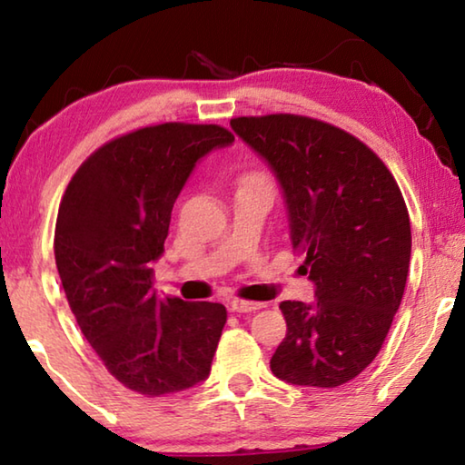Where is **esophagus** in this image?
Here are the masks:
<instances>
[{
    "mask_svg": "<svg viewBox=\"0 0 465 465\" xmlns=\"http://www.w3.org/2000/svg\"><path fill=\"white\" fill-rule=\"evenodd\" d=\"M232 312L235 313H248V312H256L262 308V303H254V302H243V299H233L230 303Z\"/></svg>",
    "mask_w": 465,
    "mask_h": 465,
    "instance_id": "34e87169",
    "label": "esophagus"
}]
</instances>
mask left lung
I'll return each instance as SVG.
<instances>
[{
    "label": "left lung",
    "mask_w": 465,
    "mask_h": 465,
    "mask_svg": "<svg viewBox=\"0 0 465 465\" xmlns=\"http://www.w3.org/2000/svg\"><path fill=\"white\" fill-rule=\"evenodd\" d=\"M269 163L293 250L316 302H282L287 336L271 359L279 380L310 388L351 381L377 357L402 302L412 233L396 180L371 149L308 116L233 119Z\"/></svg>",
    "instance_id": "obj_1"
}]
</instances>
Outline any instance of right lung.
<instances>
[{
	"instance_id": "1",
	"label": "right lung",
	"mask_w": 465,
	"mask_h": 465,
	"mask_svg": "<svg viewBox=\"0 0 465 465\" xmlns=\"http://www.w3.org/2000/svg\"><path fill=\"white\" fill-rule=\"evenodd\" d=\"M232 143L217 124L139 129L94 152L59 204L54 261L69 308L108 371L143 396L188 390L211 373L225 308L160 297L152 264L194 166Z\"/></svg>"
}]
</instances>
